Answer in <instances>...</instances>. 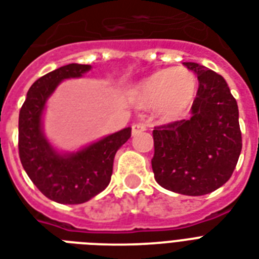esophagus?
<instances>
[{
  "label": "esophagus",
  "instance_id": "34e87169",
  "mask_svg": "<svg viewBox=\"0 0 259 259\" xmlns=\"http://www.w3.org/2000/svg\"><path fill=\"white\" fill-rule=\"evenodd\" d=\"M146 130H147V124L135 123L132 125V135H138V134L146 131Z\"/></svg>",
  "mask_w": 259,
  "mask_h": 259
}]
</instances>
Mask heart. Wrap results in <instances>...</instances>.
<instances>
[{
  "instance_id": "obj_1",
  "label": "heart",
  "mask_w": 259,
  "mask_h": 259,
  "mask_svg": "<svg viewBox=\"0 0 259 259\" xmlns=\"http://www.w3.org/2000/svg\"><path fill=\"white\" fill-rule=\"evenodd\" d=\"M197 93V78L186 69H167L152 74L135 89L140 107L157 105L163 119H176L185 113Z\"/></svg>"
}]
</instances>
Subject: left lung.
Here are the masks:
<instances>
[{
	"mask_svg": "<svg viewBox=\"0 0 259 259\" xmlns=\"http://www.w3.org/2000/svg\"><path fill=\"white\" fill-rule=\"evenodd\" d=\"M184 65L198 79L192 117L154 128L151 165L162 188L202 196L234 173L242 150L239 111L222 75L193 62Z\"/></svg>",
	"mask_w": 259,
	"mask_h": 259,
	"instance_id": "1",
	"label": "left lung"
}]
</instances>
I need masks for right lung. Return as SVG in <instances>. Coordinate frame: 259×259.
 <instances>
[{
    "instance_id": "right-lung-1",
    "label": "right lung",
    "mask_w": 259,
    "mask_h": 259,
    "mask_svg": "<svg viewBox=\"0 0 259 259\" xmlns=\"http://www.w3.org/2000/svg\"><path fill=\"white\" fill-rule=\"evenodd\" d=\"M89 65L62 66L40 77L29 88L19 115V155L28 177L41 193L59 204H82L97 196L111 181L116 151L131 138V128L61 155L44 138L41 115L47 98L58 83L82 77Z\"/></svg>"
}]
</instances>
